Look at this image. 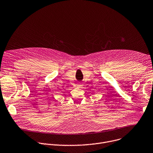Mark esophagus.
<instances>
[{"mask_svg":"<svg viewBox=\"0 0 153 153\" xmlns=\"http://www.w3.org/2000/svg\"><path fill=\"white\" fill-rule=\"evenodd\" d=\"M79 88H81L82 87V86H83V85H82L81 83H79L78 84V85H77Z\"/></svg>","mask_w":153,"mask_h":153,"instance_id":"34e87169","label":"esophagus"}]
</instances>
